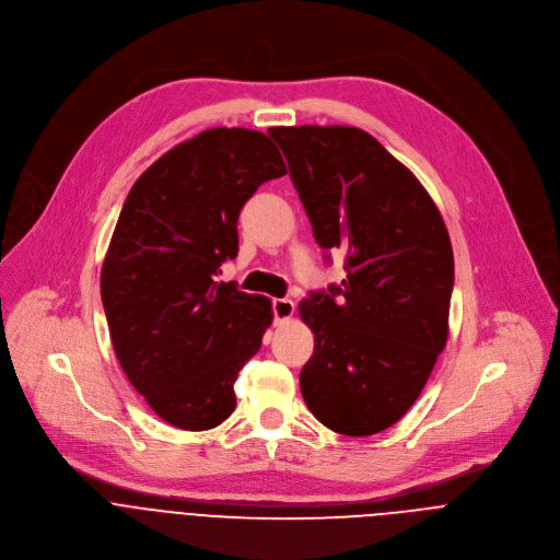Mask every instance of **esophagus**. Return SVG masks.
Returning <instances> with one entry per match:
<instances>
[{
  "mask_svg": "<svg viewBox=\"0 0 560 560\" xmlns=\"http://www.w3.org/2000/svg\"><path fill=\"white\" fill-rule=\"evenodd\" d=\"M272 314H275L277 325L290 320L294 316V303L290 299H275L272 301Z\"/></svg>",
  "mask_w": 560,
  "mask_h": 560,
  "instance_id": "34e87169",
  "label": "esophagus"
}]
</instances>
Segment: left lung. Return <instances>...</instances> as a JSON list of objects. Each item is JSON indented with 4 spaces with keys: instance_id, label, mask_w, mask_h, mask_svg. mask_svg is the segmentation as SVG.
<instances>
[{
    "instance_id": "obj_1",
    "label": "left lung",
    "mask_w": 560,
    "mask_h": 560,
    "mask_svg": "<svg viewBox=\"0 0 560 560\" xmlns=\"http://www.w3.org/2000/svg\"><path fill=\"white\" fill-rule=\"evenodd\" d=\"M290 178L347 279L312 292L299 314L314 334L301 371L310 412L345 436L395 425L419 399L450 336L454 253L419 178L353 126H277Z\"/></svg>"
}]
</instances>
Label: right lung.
I'll use <instances>...</instances> for the list:
<instances>
[{"label":"right lung","mask_w":560,"mask_h":560,"mask_svg":"<svg viewBox=\"0 0 560 560\" xmlns=\"http://www.w3.org/2000/svg\"><path fill=\"white\" fill-rule=\"evenodd\" d=\"M283 174L268 135L222 126L174 145L126 196L102 264V305L128 382L174 428L211 430L235 410L233 384L272 305L218 275L237 257L242 207Z\"/></svg>","instance_id":"add662e5"}]
</instances>
